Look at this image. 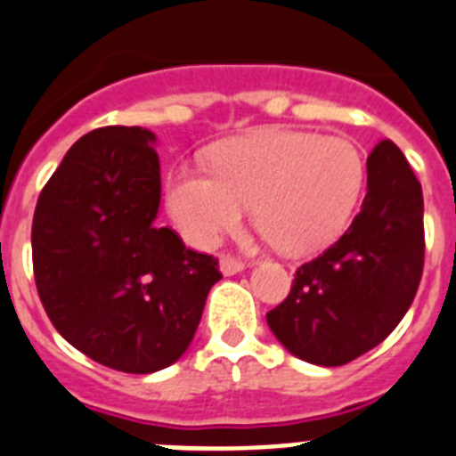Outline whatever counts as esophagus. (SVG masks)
I'll list each match as a JSON object with an SVG mask.
<instances>
[{"label": "esophagus", "mask_w": 456, "mask_h": 456, "mask_svg": "<svg viewBox=\"0 0 456 456\" xmlns=\"http://www.w3.org/2000/svg\"><path fill=\"white\" fill-rule=\"evenodd\" d=\"M219 268L224 274H237L244 270V261H240L235 256H221Z\"/></svg>", "instance_id": "1"}]
</instances>
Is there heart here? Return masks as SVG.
I'll return each mask as SVG.
<instances>
[{"label":"heart","mask_w":456,"mask_h":456,"mask_svg":"<svg viewBox=\"0 0 456 456\" xmlns=\"http://www.w3.org/2000/svg\"><path fill=\"white\" fill-rule=\"evenodd\" d=\"M212 175L175 169L167 205L195 247H216L240 231L244 209L287 254L333 242L352 221L366 188V158L347 137L258 130L214 151Z\"/></svg>","instance_id":"heart-1"}]
</instances>
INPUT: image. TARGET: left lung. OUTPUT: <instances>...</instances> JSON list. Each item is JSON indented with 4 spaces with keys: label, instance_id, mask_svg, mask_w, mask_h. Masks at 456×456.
<instances>
[{
    "label": "left lung",
    "instance_id": "obj_1",
    "mask_svg": "<svg viewBox=\"0 0 456 456\" xmlns=\"http://www.w3.org/2000/svg\"><path fill=\"white\" fill-rule=\"evenodd\" d=\"M368 191L352 225L296 270L289 296L265 314L303 361L345 366L378 347L415 300L424 270V198L394 142L368 156Z\"/></svg>",
    "mask_w": 456,
    "mask_h": 456
}]
</instances>
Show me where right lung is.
Returning <instances> with one entry per match:
<instances>
[{
  "label": "right lung",
  "instance_id": "add662e5",
  "mask_svg": "<svg viewBox=\"0 0 456 456\" xmlns=\"http://www.w3.org/2000/svg\"><path fill=\"white\" fill-rule=\"evenodd\" d=\"M153 133L107 126L84 134L41 191L32 265L60 336L102 366L156 372L186 352L219 261L156 224Z\"/></svg>",
  "mask_w": 456,
  "mask_h": 456
}]
</instances>
